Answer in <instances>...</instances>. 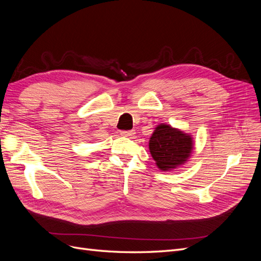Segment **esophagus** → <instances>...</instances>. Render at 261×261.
Here are the masks:
<instances>
[{
	"mask_svg": "<svg viewBox=\"0 0 261 261\" xmlns=\"http://www.w3.org/2000/svg\"><path fill=\"white\" fill-rule=\"evenodd\" d=\"M121 135L123 137L133 138L134 136H135V132H134V130H123V132H121Z\"/></svg>",
	"mask_w": 261,
	"mask_h": 261,
	"instance_id": "1",
	"label": "esophagus"
}]
</instances>
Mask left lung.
Wrapping results in <instances>:
<instances>
[{
    "label": "left lung",
    "instance_id": "obj_1",
    "mask_svg": "<svg viewBox=\"0 0 261 261\" xmlns=\"http://www.w3.org/2000/svg\"><path fill=\"white\" fill-rule=\"evenodd\" d=\"M193 149L192 135L168 124L158 125L149 140L150 153L161 171H171L185 163Z\"/></svg>",
    "mask_w": 261,
    "mask_h": 261
}]
</instances>
